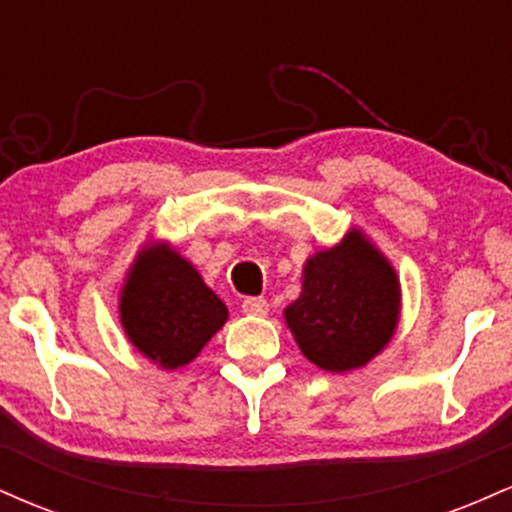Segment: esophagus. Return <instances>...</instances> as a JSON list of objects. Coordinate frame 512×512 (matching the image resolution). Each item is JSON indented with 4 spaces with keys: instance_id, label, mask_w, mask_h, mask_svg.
Returning a JSON list of instances; mask_svg holds the SVG:
<instances>
[{
    "instance_id": "obj_1",
    "label": "esophagus",
    "mask_w": 512,
    "mask_h": 512,
    "mask_svg": "<svg viewBox=\"0 0 512 512\" xmlns=\"http://www.w3.org/2000/svg\"><path fill=\"white\" fill-rule=\"evenodd\" d=\"M243 313L245 315H255V317H264L269 313V303L264 298H245L243 301Z\"/></svg>"
}]
</instances>
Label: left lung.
<instances>
[{"label": "left lung", "mask_w": 512, "mask_h": 512, "mask_svg": "<svg viewBox=\"0 0 512 512\" xmlns=\"http://www.w3.org/2000/svg\"><path fill=\"white\" fill-rule=\"evenodd\" d=\"M399 281L358 231L317 252L303 269V293L286 308L293 337L322 370L366 366L397 327Z\"/></svg>", "instance_id": "left-lung-1"}]
</instances>
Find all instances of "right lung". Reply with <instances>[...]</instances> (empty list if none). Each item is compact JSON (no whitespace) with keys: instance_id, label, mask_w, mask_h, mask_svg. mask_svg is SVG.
<instances>
[{"instance_id":"1","label":"right lung","mask_w":512,"mask_h":512,"mask_svg":"<svg viewBox=\"0 0 512 512\" xmlns=\"http://www.w3.org/2000/svg\"><path fill=\"white\" fill-rule=\"evenodd\" d=\"M120 301L129 342L163 368L190 363L228 317L197 269L166 245L134 264Z\"/></svg>"}]
</instances>
